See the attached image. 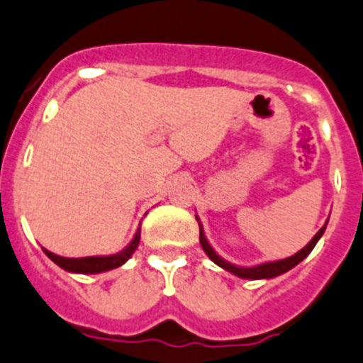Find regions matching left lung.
Masks as SVG:
<instances>
[{"label": "left lung", "mask_w": 363, "mask_h": 363, "mask_svg": "<svg viewBox=\"0 0 363 363\" xmlns=\"http://www.w3.org/2000/svg\"><path fill=\"white\" fill-rule=\"evenodd\" d=\"M196 221H199V228H200V245H202L203 252H206V255L209 257L211 260H213L216 266L223 267L225 271H228V273H232V275L239 277V279H245V280H267V279H275V277H280L284 275V273H287L289 269H293L294 266H298V264L301 262V260L305 259V257L308 255V253L314 250V246L318 245V241L321 239V235L325 234L326 230V225H328V220H326V223L323 225L321 228H319L318 234L314 235V238L308 241L307 246H303V248L300 250L298 253H294V255L287 257V259H280V260H269V262H262V264H255V266H238V264H232L228 262L227 259H223L221 255H218L216 250L211 246V242L207 241L206 238V232H203V227L202 223H200V218L195 216Z\"/></svg>", "instance_id": "left-lung-1"}]
</instances>
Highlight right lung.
I'll use <instances>...</instances> for the list:
<instances>
[{
  "instance_id": "obj_1",
  "label": "right lung",
  "mask_w": 363,
  "mask_h": 363,
  "mask_svg": "<svg viewBox=\"0 0 363 363\" xmlns=\"http://www.w3.org/2000/svg\"><path fill=\"white\" fill-rule=\"evenodd\" d=\"M140 225L136 228L135 238L131 239L128 246L124 250H121L118 253H111V255H92V257H60L56 253L44 250L45 255L60 266L62 269L69 271V273H79V275H96V273H104V271L115 269V267H121L122 264L128 262L131 259V255L135 253V250L140 245Z\"/></svg>"
}]
</instances>
